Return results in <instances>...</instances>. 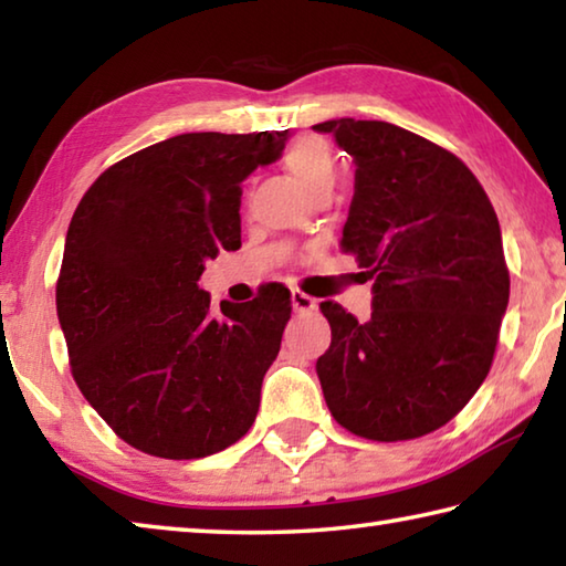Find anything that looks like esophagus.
Segmentation results:
<instances>
[{"label": "esophagus", "instance_id": "esophagus-1", "mask_svg": "<svg viewBox=\"0 0 566 566\" xmlns=\"http://www.w3.org/2000/svg\"><path fill=\"white\" fill-rule=\"evenodd\" d=\"M292 306H294V312H300V314L314 312L317 310V300L310 294H304L302 290H292Z\"/></svg>", "mask_w": 566, "mask_h": 566}]
</instances>
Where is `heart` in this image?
Masks as SVG:
<instances>
[{
  "label": "heart",
  "instance_id": "heart-1",
  "mask_svg": "<svg viewBox=\"0 0 566 566\" xmlns=\"http://www.w3.org/2000/svg\"><path fill=\"white\" fill-rule=\"evenodd\" d=\"M284 167L300 185L310 191L324 181H334L337 175V161L329 145L319 137H304L284 151Z\"/></svg>",
  "mask_w": 566,
  "mask_h": 566
}]
</instances>
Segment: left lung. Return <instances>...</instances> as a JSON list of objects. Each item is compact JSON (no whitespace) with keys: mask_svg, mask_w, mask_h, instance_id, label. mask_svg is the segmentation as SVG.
I'll return each instance as SVG.
<instances>
[{"mask_svg":"<svg viewBox=\"0 0 566 566\" xmlns=\"http://www.w3.org/2000/svg\"><path fill=\"white\" fill-rule=\"evenodd\" d=\"M314 129L357 165L342 249L375 280L367 322L322 302L324 399L357 437H424L490 375L510 304L500 219L464 161L415 132L349 117Z\"/></svg>","mask_w":566,"mask_h":566,"instance_id":"left-lung-1","label":"left lung"}]
</instances>
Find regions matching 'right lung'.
Returning <instances> with one entry per match:
<instances>
[{
  "label": "right lung",
  "instance_id": "add662e5",
  "mask_svg": "<svg viewBox=\"0 0 566 566\" xmlns=\"http://www.w3.org/2000/svg\"><path fill=\"white\" fill-rule=\"evenodd\" d=\"M284 132H191L124 157L66 232L56 317L84 399L139 452L199 459L254 424L290 322V290L212 310L205 262L242 247V181Z\"/></svg>",
  "mask_w": 566,
  "mask_h": 566
}]
</instances>
